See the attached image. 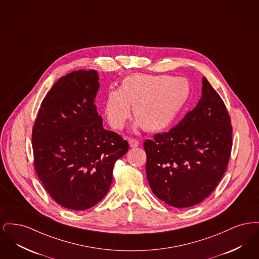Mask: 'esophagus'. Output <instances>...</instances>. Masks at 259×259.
<instances>
[{"label": "esophagus", "instance_id": "obj_1", "mask_svg": "<svg viewBox=\"0 0 259 259\" xmlns=\"http://www.w3.org/2000/svg\"><path fill=\"white\" fill-rule=\"evenodd\" d=\"M128 142H129V145H130L131 148H136V147H138L140 145V142L137 139H134V138H130L128 140Z\"/></svg>", "mask_w": 259, "mask_h": 259}]
</instances>
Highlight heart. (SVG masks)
Returning <instances> with one entry per match:
<instances>
[{
  "label": "heart",
  "mask_w": 259,
  "mask_h": 259,
  "mask_svg": "<svg viewBox=\"0 0 259 259\" xmlns=\"http://www.w3.org/2000/svg\"><path fill=\"white\" fill-rule=\"evenodd\" d=\"M184 77L135 74L124 77L118 89L108 91L104 115L114 130H121L131 116L148 131H160L178 117L189 96Z\"/></svg>",
  "instance_id": "obj_1"
}]
</instances>
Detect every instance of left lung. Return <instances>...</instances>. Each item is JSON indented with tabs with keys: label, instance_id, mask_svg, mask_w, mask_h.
Here are the masks:
<instances>
[{
	"label": "left lung",
	"instance_id": "8db88e82",
	"mask_svg": "<svg viewBox=\"0 0 259 259\" xmlns=\"http://www.w3.org/2000/svg\"><path fill=\"white\" fill-rule=\"evenodd\" d=\"M232 143L230 115L204 76L197 106L170 131L144 143L152 192L175 208L197 205L221 182Z\"/></svg>",
	"mask_w": 259,
	"mask_h": 259
}]
</instances>
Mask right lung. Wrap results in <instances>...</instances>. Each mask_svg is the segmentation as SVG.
Returning <instances> with one entry per match:
<instances>
[{
  "instance_id": "right-lung-1",
  "label": "right lung",
  "mask_w": 259,
  "mask_h": 259,
  "mask_svg": "<svg viewBox=\"0 0 259 259\" xmlns=\"http://www.w3.org/2000/svg\"><path fill=\"white\" fill-rule=\"evenodd\" d=\"M94 70L60 77L40 104L32 131L34 167L50 197L83 210L108 193L115 161L127 152L122 137L103 127L94 104Z\"/></svg>"
}]
</instances>
